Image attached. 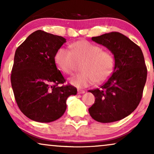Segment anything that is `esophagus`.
<instances>
[{
	"mask_svg": "<svg viewBox=\"0 0 154 154\" xmlns=\"http://www.w3.org/2000/svg\"><path fill=\"white\" fill-rule=\"evenodd\" d=\"M85 90H78V94H84L85 93Z\"/></svg>",
	"mask_w": 154,
	"mask_h": 154,
	"instance_id": "obj_1",
	"label": "esophagus"
}]
</instances>
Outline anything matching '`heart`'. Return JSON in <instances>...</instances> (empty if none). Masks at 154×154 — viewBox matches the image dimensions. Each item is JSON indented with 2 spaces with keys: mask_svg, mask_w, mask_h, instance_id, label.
Listing matches in <instances>:
<instances>
[{
  "mask_svg": "<svg viewBox=\"0 0 154 154\" xmlns=\"http://www.w3.org/2000/svg\"><path fill=\"white\" fill-rule=\"evenodd\" d=\"M71 50L60 48L54 55V61L65 74L71 75L78 64L83 72L79 73L70 82L77 88H85L97 81L102 83L107 80L114 69L113 54L102 47L87 41H79L71 45Z\"/></svg>",
  "mask_w": 154,
  "mask_h": 154,
  "instance_id": "b5f03b06",
  "label": "heart"
}]
</instances>
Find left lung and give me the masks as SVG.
<instances>
[{
	"mask_svg": "<svg viewBox=\"0 0 154 154\" xmlns=\"http://www.w3.org/2000/svg\"><path fill=\"white\" fill-rule=\"evenodd\" d=\"M92 40L112 52L115 66L100 88L89 90L95 101L90 115L100 123H112L127 117L140 104L146 83L147 69L141 48L127 36L111 32Z\"/></svg>",
	"mask_w": 154,
	"mask_h": 154,
	"instance_id": "left-lung-1",
	"label": "left lung"
}]
</instances>
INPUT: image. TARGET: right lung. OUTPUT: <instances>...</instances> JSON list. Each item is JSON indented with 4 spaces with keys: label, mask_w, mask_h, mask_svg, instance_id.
I'll list each match as a JSON object with an SVG mask.
<instances>
[{
    "label": "right lung",
    "mask_w": 154,
    "mask_h": 154,
    "mask_svg": "<svg viewBox=\"0 0 154 154\" xmlns=\"http://www.w3.org/2000/svg\"><path fill=\"white\" fill-rule=\"evenodd\" d=\"M66 39L38 30L17 48L11 73L14 98L20 111L33 121L50 123L66 109V101L77 89L65 82L54 61Z\"/></svg>",
    "instance_id": "right-lung-1"
}]
</instances>
